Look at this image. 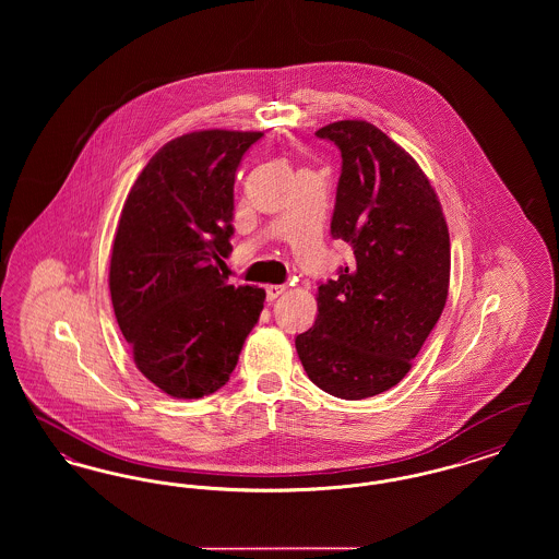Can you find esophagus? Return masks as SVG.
I'll use <instances>...</instances> for the list:
<instances>
[{"mask_svg":"<svg viewBox=\"0 0 559 559\" xmlns=\"http://www.w3.org/2000/svg\"><path fill=\"white\" fill-rule=\"evenodd\" d=\"M285 293V285H267L266 297L267 301H276L281 295Z\"/></svg>","mask_w":559,"mask_h":559,"instance_id":"34e87169","label":"esophagus"}]
</instances>
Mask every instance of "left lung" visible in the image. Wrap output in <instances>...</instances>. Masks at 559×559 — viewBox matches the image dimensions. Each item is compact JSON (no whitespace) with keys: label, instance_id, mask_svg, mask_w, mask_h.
Returning a JSON list of instances; mask_svg holds the SVG:
<instances>
[{"label":"left lung","instance_id":"8db88e82","mask_svg":"<svg viewBox=\"0 0 559 559\" xmlns=\"http://www.w3.org/2000/svg\"><path fill=\"white\" fill-rule=\"evenodd\" d=\"M317 135L342 153L331 235L354 260L320 283L319 314L295 347L320 390L369 399L402 381L440 319L451 239L426 174L379 128L337 121Z\"/></svg>","mask_w":559,"mask_h":559}]
</instances>
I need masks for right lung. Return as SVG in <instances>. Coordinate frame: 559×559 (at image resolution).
<instances>
[{
  "label": "right lung",
  "mask_w": 559,
  "mask_h": 559,
  "mask_svg": "<svg viewBox=\"0 0 559 559\" xmlns=\"http://www.w3.org/2000/svg\"><path fill=\"white\" fill-rule=\"evenodd\" d=\"M262 132L203 130L167 142L126 199L108 287L140 372L174 399H203L235 371L266 293L226 283L235 178Z\"/></svg>",
  "instance_id": "obj_1"
}]
</instances>
